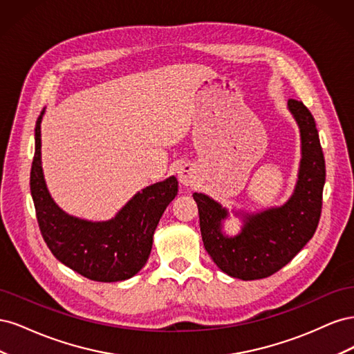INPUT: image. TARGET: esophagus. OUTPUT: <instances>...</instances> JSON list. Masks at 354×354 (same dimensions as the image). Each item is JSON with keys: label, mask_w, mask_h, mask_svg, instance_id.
Returning <instances> with one entry per match:
<instances>
[{"label": "esophagus", "mask_w": 354, "mask_h": 354, "mask_svg": "<svg viewBox=\"0 0 354 354\" xmlns=\"http://www.w3.org/2000/svg\"><path fill=\"white\" fill-rule=\"evenodd\" d=\"M196 171L190 164H183L178 168V180L183 186H192L196 180Z\"/></svg>", "instance_id": "34e87169"}]
</instances>
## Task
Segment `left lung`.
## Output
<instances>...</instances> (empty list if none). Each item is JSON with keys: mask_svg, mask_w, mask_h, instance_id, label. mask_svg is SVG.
Here are the masks:
<instances>
[{"mask_svg": "<svg viewBox=\"0 0 354 354\" xmlns=\"http://www.w3.org/2000/svg\"><path fill=\"white\" fill-rule=\"evenodd\" d=\"M288 111L299 128L301 159L285 203L255 212L233 209L242 226L227 234L229 209L205 194H194L203 246L218 269L236 279H263L281 270L313 238L319 224L326 171L316 122L303 102L288 100Z\"/></svg>", "mask_w": 354, "mask_h": 354, "instance_id": "1", "label": "left lung"}]
</instances>
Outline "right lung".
Masks as SVG:
<instances>
[{"label":"right lung","mask_w":354,"mask_h":354,"mask_svg":"<svg viewBox=\"0 0 354 354\" xmlns=\"http://www.w3.org/2000/svg\"><path fill=\"white\" fill-rule=\"evenodd\" d=\"M35 125V155L30 168V195L39 229L56 259L84 277L97 282L130 279L151 255L153 233L169 202L177 196L174 176L158 181L128 201L106 221H91L63 211L51 198L42 173L41 122Z\"/></svg>","instance_id":"1"}]
</instances>
